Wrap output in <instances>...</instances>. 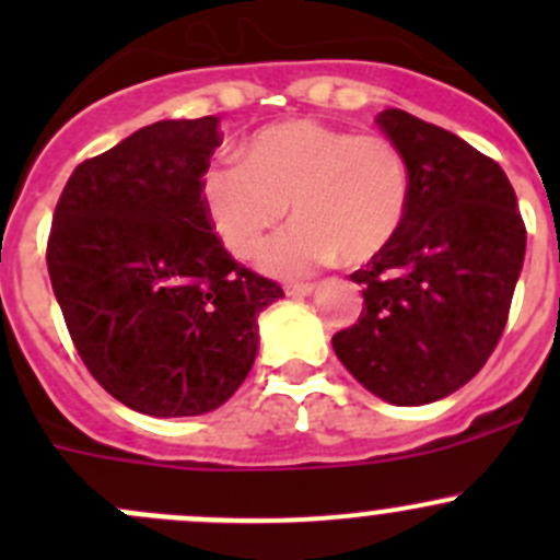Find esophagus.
Segmentation results:
<instances>
[{
    "label": "esophagus",
    "instance_id": "1",
    "mask_svg": "<svg viewBox=\"0 0 560 560\" xmlns=\"http://www.w3.org/2000/svg\"><path fill=\"white\" fill-rule=\"evenodd\" d=\"M284 290H287V295H290V298H308L316 290V287L314 284H287Z\"/></svg>",
    "mask_w": 560,
    "mask_h": 560
}]
</instances>
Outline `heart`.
<instances>
[{
	"label": "heart",
	"mask_w": 560,
	"mask_h": 560,
	"mask_svg": "<svg viewBox=\"0 0 560 560\" xmlns=\"http://www.w3.org/2000/svg\"><path fill=\"white\" fill-rule=\"evenodd\" d=\"M409 165L385 135H352L295 118L265 127L244 156L202 171L200 195L213 230L235 257H248L287 217L284 233L259 252V268L301 279L341 254L365 262L393 244L409 211Z\"/></svg>",
	"instance_id": "heart-1"
}]
</instances>
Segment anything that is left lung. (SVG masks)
Here are the masks:
<instances>
[{"instance_id":"left-lung-1","label":"left lung","mask_w":560,"mask_h":560,"mask_svg":"<svg viewBox=\"0 0 560 560\" xmlns=\"http://www.w3.org/2000/svg\"><path fill=\"white\" fill-rule=\"evenodd\" d=\"M376 124L409 165V211L393 244L352 273L365 306L332 349L376 398L422 406L460 389L493 354L525 224L499 162L398 107Z\"/></svg>"}]
</instances>
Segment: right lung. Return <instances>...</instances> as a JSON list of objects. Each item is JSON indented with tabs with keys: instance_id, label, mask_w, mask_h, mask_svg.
I'll use <instances>...</instances> for the list:
<instances>
[{
	"instance_id": "obj_1",
	"label": "right lung",
	"mask_w": 560,
	"mask_h": 560,
	"mask_svg": "<svg viewBox=\"0 0 560 560\" xmlns=\"http://www.w3.org/2000/svg\"><path fill=\"white\" fill-rule=\"evenodd\" d=\"M219 118H167L81 162L56 206L48 273L94 380L129 409L195 417L244 385L257 316L284 298L213 235L202 171Z\"/></svg>"
}]
</instances>
